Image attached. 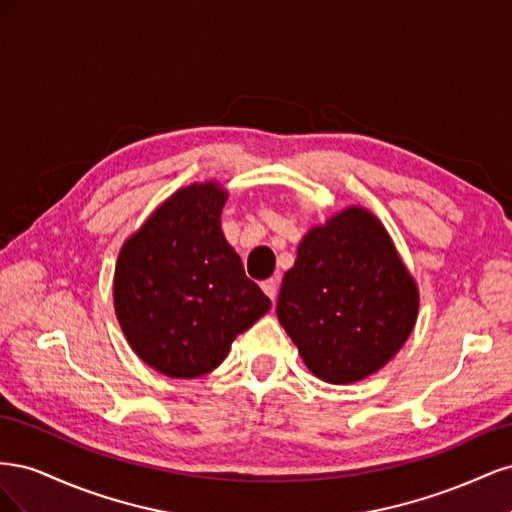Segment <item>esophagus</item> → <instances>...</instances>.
<instances>
[{"label": "esophagus", "mask_w": 512, "mask_h": 512, "mask_svg": "<svg viewBox=\"0 0 512 512\" xmlns=\"http://www.w3.org/2000/svg\"><path fill=\"white\" fill-rule=\"evenodd\" d=\"M262 290H265V294L267 297L275 303V297H277V290H280V282L275 280V277H271V280H267V282H262Z\"/></svg>", "instance_id": "34e87169"}]
</instances>
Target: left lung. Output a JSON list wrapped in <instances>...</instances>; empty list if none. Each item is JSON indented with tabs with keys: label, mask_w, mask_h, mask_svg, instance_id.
<instances>
[{
	"label": "left lung",
	"mask_w": 512,
	"mask_h": 512,
	"mask_svg": "<svg viewBox=\"0 0 512 512\" xmlns=\"http://www.w3.org/2000/svg\"><path fill=\"white\" fill-rule=\"evenodd\" d=\"M418 303L416 280L389 230L369 209L350 205L301 239L277 320L316 378L352 384L406 344Z\"/></svg>",
	"instance_id": "obj_1"
}]
</instances>
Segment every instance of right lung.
I'll list each match as a JSON object with an SVG mask.
<instances>
[{
	"label": "right lung",
	"mask_w": 512,
	"mask_h": 512,
	"mask_svg": "<svg viewBox=\"0 0 512 512\" xmlns=\"http://www.w3.org/2000/svg\"><path fill=\"white\" fill-rule=\"evenodd\" d=\"M226 198L218 181L185 185L121 245L113 277L119 327L138 359L168 378L209 374L271 309L224 237Z\"/></svg>",
	"instance_id": "add662e5"
}]
</instances>
